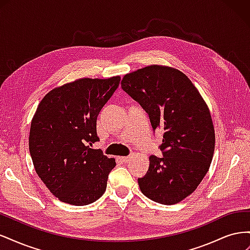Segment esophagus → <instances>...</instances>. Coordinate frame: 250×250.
<instances>
[{
	"mask_svg": "<svg viewBox=\"0 0 250 250\" xmlns=\"http://www.w3.org/2000/svg\"><path fill=\"white\" fill-rule=\"evenodd\" d=\"M132 154H130V155H127V156H123V157H121V158H122V161L124 162V163H128V162H129L130 160H131V158H132Z\"/></svg>",
	"mask_w": 250,
	"mask_h": 250,
	"instance_id": "esophagus-1",
	"label": "esophagus"
}]
</instances>
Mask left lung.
Instances as JSON below:
<instances>
[{"instance_id": "left-lung-1", "label": "left lung", "mask_w": 250, "mask_h": 250, "mask_svg": "<svg viewBox=\"0 0 250 250\" xmlns=\"http://www.w3.org/2000/svg\"><path fill=\"white\" fill-rule=\"evenodd\" d=\"M125 92L147 111L153 130L164 132L163 157L151 155L142 193L162 204L191 195L208 173L215 150V129L206 101L179 70L149 65L126 74Z\"/></svg>"}]
</instances>
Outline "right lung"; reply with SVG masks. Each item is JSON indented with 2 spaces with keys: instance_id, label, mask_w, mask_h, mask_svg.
<instances>
[{
  "instance_id": "right-lung-1",
  "label": "right lung",
  "mask_w": 250,
  "mask_h": 250,
  "mask_svg": "<svg viewBox=\"0 0 250 250\" xmlns=\"http://www.w3.org/2000/svg\"><path fill=\"white\" fill-rule=\"evenodd\" d=\"M121 77L81 78L53 88L34 113L29 150L37 175L60 201L86 206L106 190L116 167L100 149L97 117L118 88Z\"/></svg>"
}]
</instances>
